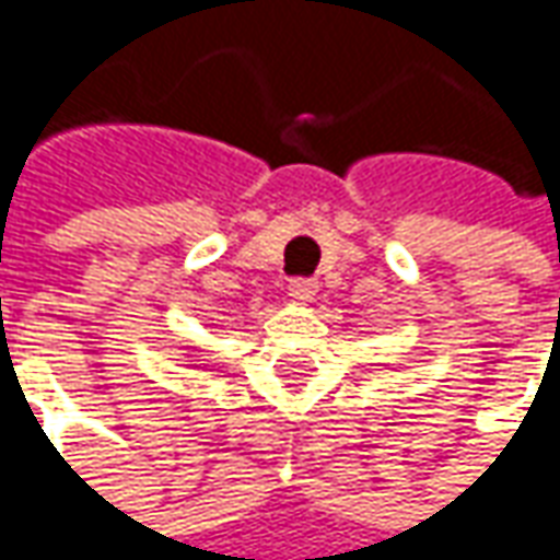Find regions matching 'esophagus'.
Segmentation results:
<instances>
[{"label": "esophagus", "mask_w": 560, "mask_h": 560, "mask_svg": "<svg viewBox=\"0 0 560 560\" xmlns=\"http://www.w3.org/2000/svg\"><path fill=\"white\" fill-rule=\"evenodd\" d=\"M288 291H291V298L294 300H313L318 291V281L316 279H291Z\"/></svg>", "instance_id": "34e87169"}]
</instances>
